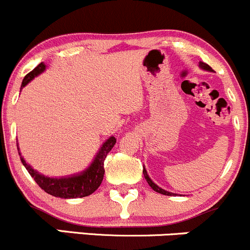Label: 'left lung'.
<instances>
[{
    "instance_id": "1",
    "label": "left lung",
    "mask_w": 250,
    "mask_h": 250,
    "mask_svg": "<svg viewBox=\"0 0 250 250\" xmlns=\"http://www.w3.org/2000/svg\"><path fill=\"white\" fill-rule=\"evenodd\" d=\"M199 67L202 68V69H205V70H208V72H213V69H212V68L209 67L208 64H206V63H204V62H200ZM143 172H144V176H145L147 183H148L149 187L153 189L154 191H157V193H159V194H164V195H175V194H173V193H170V191H167V190H164V189H162L160 187H158V186H157L156 183H154L153 181H152L151 178H149V176L147 175V171H146L145 167H144Z\"/></svg>"
}]
</instances>
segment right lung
I'll use <instances>...</instances> for the list:
<instances>
[{"label":"right lung","instance_id":"add662e5","mask_svg":"<svg viewBox=\"0 0 250 250\" xmlns=\"http://www.w3.org/2000/svg\"><path fill=\"white\" fill-rule=\"evenodd\" d=\"M44 70H45V64L44 63H39L32 72H30L23 78L20 90H22L31 80H33L35 77L39 75L41 73H43ZM115 144H116L115 136H110L103 144V146L101 147V149H99L97 156L94 157L93 162H92V164L87 169L78 173V175L68 176V177L56 178L42 175V173L36 171L30 164H27L25 162V159L21 157L20 152L19 154L23 167H26L28 173L32 176L33 180L37 182V185L43 189L44 191H46L50 195L56 196V198L75 199L91 195L93 191H96L98 189L104 177V160L106 158L107 153L111 151ZM18 151H19V148H18Z\"/></svg>","mask_w":250,"mask_h":250}]
</instances>
